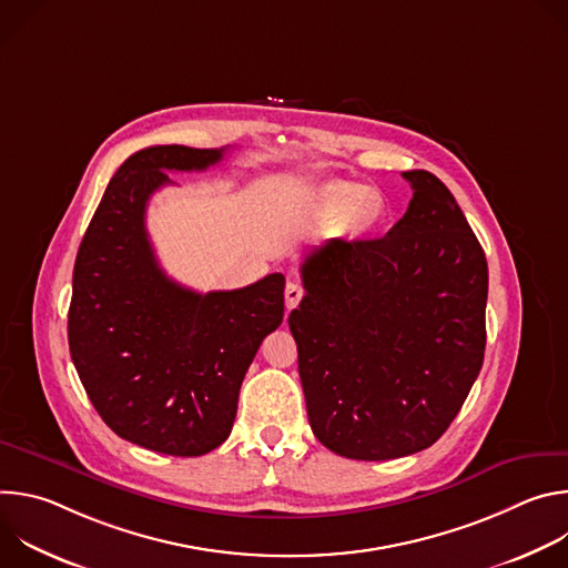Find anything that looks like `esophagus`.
Returning <instances> with one entry per match:
<instances>
[{"mask_svg": "<svg viewBox=\"0 0 568 568\" xmlns=\"http://www.w3.org/2000/svg\"><path fill=\"white\" fill-rule=\"evenodd\" d=\"M301 298H303V287L298 283L290 281L285 285V305H287V310H294L301 303Z\"/></svg>", "mask_w": 568, "mask_h": 568, "instance_id": "obj_1", "label": "esophagus"}]
</instances>
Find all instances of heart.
I'll return each mask as SVG.
<instances>
[{
    "label": "heart",
    "instance_id": "b5f03b06",
    "mask_svg": "<svg viewBox=\"0 0 568 568\" xmlns=\"http://www.w3.org/2000/svg\"><path fill=\"white\" fill-rule=\"evenodd\" d=\"M362 196H373V193L357 184H331L316 195V213L323 220H344L353 233H364L375 226L382 209L377 200L375 210L369 201H362Z\"/></svg>",
    "mask_w": 568,
    "mask_h": 568
}]
</instances>
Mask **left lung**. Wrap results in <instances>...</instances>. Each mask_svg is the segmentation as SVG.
I'll return each mask as SVG.
<instances>
[{"label": "left lung", "mask_w": 568, "mask_h": 568, "mask_svg": "<svg viewBox=\"0 0 568 568\" xmlns=\"http://www.w3.org/2000/svg\"><path fill=\"white\" fill-rule=\"evenodd\" d=\"M402 178L414 189L407 213L384 237L316 247L287 318L310 427L355 460L432 447L485 353L488 263L478 240L436 175Z\"/></svg>", "instance_id": "obj_1"}]
</instances>
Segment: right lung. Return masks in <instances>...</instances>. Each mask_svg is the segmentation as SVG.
I'll return each mask as SVG.
<instances>
[{
	"mask_svg": "<svg viewBox=\"0 0 568 568\" xmlns=\"http://www.w3.org/2000/svg\"><path fill=\"white\" fill-rule=\"evenodd\" d=\"M224 148L152 145L128 156L80 242L69 351L94 409L121 438L169 456H202L233 427L237 393L285 312V276L193 292L159 267L145 206L166 171H206Z\"/></svg>",
	"mask_w": 568,
	"mask_h": 568,
	"instance_id": "1",
	"label": "right lung"
}]
</instances>
